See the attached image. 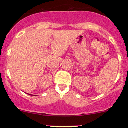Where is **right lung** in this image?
<instances>
[{"instance_id": "right-lung-1", "label": "right lung", "mask_w": 128, "mask_h": 128, "mask_svg": "<svg viewBox=\"0 0 128 128\" xmlns=\"http://www.w3.org/2000/svg\"><path fill=\"white\" fill-rule=\"evenodd\" d=\"M29 95H30V94H29Z\"/></svg>"}]
</instances>
